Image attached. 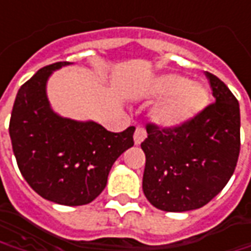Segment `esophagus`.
I'll return each mask as SVG.
<instances>
[{
  "mask_svg": "<svg viewBox=\"0 0 251 251\" xmlns=\"http://www.w3.org/2000/svg\"><path fill=\"white\" fill-rule=\"evenodd\" d=\"M147 137V133H146V130L143 129V127H137L136 130H134V134H133V140H134V144L136 146H139V144H142L144 142V139Z\"/></svg>",
  "mask_w": 251,
  "mask_h": 251,
  "instance_id": "obj_1",
  "label": "esophagus"
}]
</instances>
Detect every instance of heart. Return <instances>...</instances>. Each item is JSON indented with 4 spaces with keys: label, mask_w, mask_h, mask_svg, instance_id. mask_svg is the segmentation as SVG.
<instances>
[{
    "label": "heart",
    "mask_w": 251,
    "mask_h": 251,
    "mask_svg": "<svg viewBox=\"0 0 251 251\" xmlns=\"http://www.w3.org/2000/svg\"><path fill=\"white\" fill-rule=\"evenodd\" d=\"M150 96L160 100L152 119L161 127H179L199 117L210 102V91L201 82L189 80L179 74H164L150 86Z\"/></svg>",
    "instance_id": "heart-1"
}]
</instances>
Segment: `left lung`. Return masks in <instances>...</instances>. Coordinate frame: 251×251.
<instances>
[{
	"mask_svg": "<svg viewBox=\"0 0 251 251\" xmlns=\"http://www.w3.org/2000/svg\"><path fill=\"white\" fill-rule=\"evenodd\" d=\"M215 102L189 124L174 129L147 125L143 192L158 210H197L228 183L240 151L236 97L215 75L205 72Z\"/></svg>",
	"mask_w": 251,
	"mask_h": 251,
	"instance_id": "8db88e82",
	"label": "left lung"
}]
</instances>
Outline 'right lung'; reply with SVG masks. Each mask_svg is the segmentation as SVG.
Returning a JSON list of instances; mask_svg holds the SVG:
<instances>
[{"instance_id": "right-lung-1", "label": "right lung", "mask_w": 251, "mask_h": 251, "mask_svg": "<svg viewBox=\"0 0 251 251\" xmlns=\"http://www.w3.org/2000/svg\"><path fill=\"white\" fill-rule=\"evenodd\" d=\"M66 65L44 66L19 89L9 136L19 171L37 195L62 205H84L104 190L114 162L133 146L134 127L114 133L97 122L54 112L47 82Z\"/></svg>"}]
</instances>
